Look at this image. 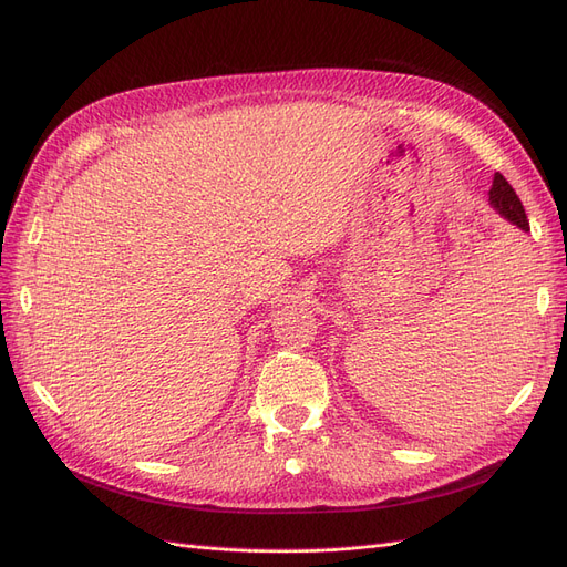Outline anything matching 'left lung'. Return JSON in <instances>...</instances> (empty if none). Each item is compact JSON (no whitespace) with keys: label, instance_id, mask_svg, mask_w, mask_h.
<instances>
[{"label":"left lung","instance_id":"obj_1","mask_svg":"<svg viewBox=\"0 0 567 567\" xmlns=\"http://www.w3.org/2000/svg\"><path fill=\"white\" fill-rule=\"evenodd\" d=\"M489 205L504 219H508L511 225H516L523 231H529V221H527V215H525L520 198L516 196L513 186L499 173H494V182H492V188H489Z\"/></svg>","mask_w":567,"mask_h":567}]
</instances>
